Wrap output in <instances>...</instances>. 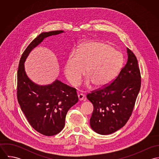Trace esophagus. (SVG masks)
Returning a JSON list of instances; mask_svg holds the SVG:
<instances>
[{
    "label": "esophagus",
    "instance_id": "1",
    "mask_svg": "<svg viewBox=\"0 0 159 159\" xmlns=\"http://www.w3.org/2000/svg\"><path fill=\"white\" fill-rule=\"evenodd\" d=\"M78 98H79V100H80V101L83 100L84 99V95L83 94H82V93L78 94Z\"/></svg>",
    "mask_w": 159,
    "mask_h": 159
}]
</instances>
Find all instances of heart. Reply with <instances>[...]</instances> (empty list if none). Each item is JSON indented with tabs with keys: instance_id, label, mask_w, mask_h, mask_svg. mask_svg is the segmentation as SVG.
Wrapping results in <instances>:
<instances>
[{
	"instance_id": "1",
	"label": "heart",
	"mask_w": 159,
	"mask_h": 159,
	"mask_svg": "<svg viewBox=\"0 0 159 159\" xmlns=\"http://www.w3.org/2000/svg\"><path fill=\"white\" fill-rule=\"evenodd\" d=\"M122 64V54L111 46L100 41H89L80 46L76 52L69 54L64 73L68 82L76 86L85 68V84L89 86L93 83L96 87H101L113 80Z\"/></svg>"
}]
</instances>
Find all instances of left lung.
I'll use <instances>...</instances> for the list:
<instances>
[{"instance_id": "8db88e82", "label": "left lung", "mask_w": 159, "mask_h": 159, "mask_svg": "<svg viewBox=\"0 0 159 159\" xmlns=\"http://www.w3.org/2000/svg\"><path fill=\"white\" fill-rule=\"evenodd\" d=\"M125 66L111 84L87 95L93 111L90 119L92 129L100 135H108L125 125L133 111L141 87L138 61L127 48Z\"/></svg>"}]
</instances>
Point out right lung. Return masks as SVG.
Masks as SVG:
<instances>
[{
	"label": "right lung",
	"instance_id": "right-lung-1",
	"mask_svg": "<svg viewBox=\"0 0 159 159\" xmlns=\"http://www.w3.org/2000/svg\"><path fill=\"white\" fill-rule=\"evenodd\" d=\"M63 30L42 32L26 48L18 70L17 98L21 109L30 125L46 136L59 134L64 127L68 110L78 102L75 88L58 80L48 85H39L27 75L24 62L31 51L48 37Z\"/></svg>",
	"mask_w": 159,
	"mask_h": 159
}]
</instances>
